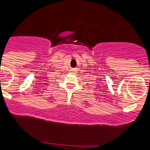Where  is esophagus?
<instances>
[{"mask_svg": "<svg viewBox=\"0 0 150 150\" xmlns=\"http://www.w3.org/2000/svg\"><path fill=\"white\" fill-rule=\"evenodd\" d=\"M74 70V71H76V69H73Z\"/></svg>", "mask_w": 150, "mask_h": 150, "instance_id": "34e87169", "label": "esophagus"}]
</instances>
